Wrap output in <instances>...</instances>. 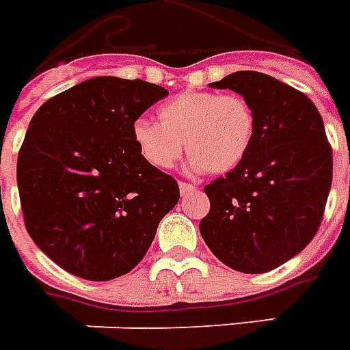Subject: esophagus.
<instances>
[{"label":"esophagus","mask_w":350,"mask_h":350,"mask_svg":"<svg viewBox=\"0 0 350 350\" xmlns=\"http://www.w3.org/2000/svg\"><path fill=\"white\" fill-rule=\"evenodd\" d=\"M195 189V185H191V183L180 182V193H182V195H189V193H193Z\"/></svg>","instance_id":"34e87169"}]
</instances>
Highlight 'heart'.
Wrapping results in <instances>:
<instances>
[{
    "mask_svg": "<svg viewBox=\"0 0 350 350\" xmlns=\"http://www.w3.org/2000/svg\"><path fill=\"white\" fill-rule=\"evenodd\" d=\"M159 124L139 118L133 141L142 159L167 170L180 159L185 142L189 170L222 174L239 165L254 137V115L241 96L209 90L182 92L157 111Z\"/></svg>",
    "mask_w": 350,
    "mask_h": 350,
    "instance_id": "1",
    "label": "heart"
}]
</instances>
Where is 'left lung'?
<instances>
[{
	"label": "left lung",
	"mask_w": 350,
	"mask_h": 350,
	"mask_svg": "<svg viewBox=\"0 0 350 350\" xmlns=\"http://www.w3.org/2000/svg\"><path fill=\"white\" fill-rule=\"evenodd\" d=\"M213 89L243 96L254 115L245 159L208 183L200 234L239 273L273 271L317 234L332 183V148L313 102L261 72H235Z\"/></svg>",
	"instance_id": "8db88e82"
}]
</instances>
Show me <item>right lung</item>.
<instances>
[{"label": "right lung", "mask_w": 350, "mask_h": 350, "mask_svg": "<svg viewBox=\"0 0 350 350\" xmlns=\"http://www.w3.org/2000/svg\"><path fill=\"white\" fill-rule=\"evenodd\" d=\"M167 94L142 79L92 77L31 118L16 165L23 222L64 271L92 282L129 273L180 200L178 182L133 141L137 118Z\"/></svg>", "instance_id": "obj_1"}]
</instances>
